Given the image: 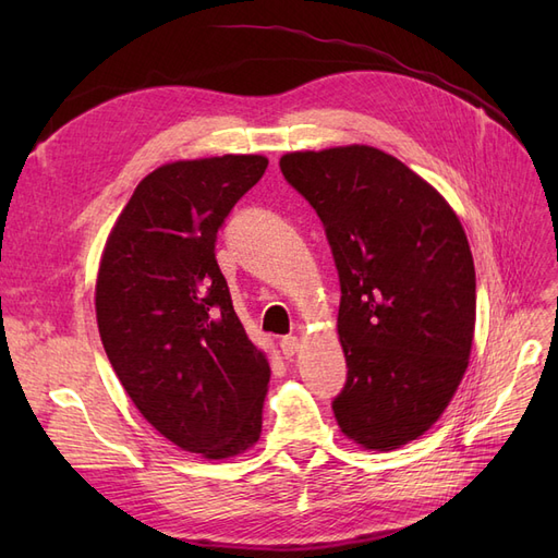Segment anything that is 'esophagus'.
Wrapping results in <instances>:
<instances>
[{
	"label": "esophagus",
	"instance_id": "1",
	"mask_svg": "<svg viewBox=\"0 0 558 558\" xmlns=\"http://www.w3.org/2000/svg\"><path fill=\"white\" fill-rule=\"evenodd\" d=\"M279 347H281V353H283V356H286V359H291V356H295L298 349H300V340H298L295 335H286V337H281Z\"/></svg>",
	"mask_w": 558,
	"mask_h": 558
}]
</instances>
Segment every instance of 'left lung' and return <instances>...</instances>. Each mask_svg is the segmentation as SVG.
I'll list each match as a JSON object with an SVG mask.
<instances>
[{
    "label": "left lung",
    "mask_w": 558,
    "mask_h": 558,
    "mask_svg": "<svg viewBox=\"0 0 558 558\" xmlns=\"http://www.w3.org/2000/svg\"><path fill=\"white\" fill-rule=\"evenodd\" d=\"M279 167L324 223L340 275L349 373L337 424L365 449H398L440 418L468 367L477 295L463 226L430 183L373 146L298 150Z\"/></svg>",
    "instance_id": "obj_1"
}]
</instances>
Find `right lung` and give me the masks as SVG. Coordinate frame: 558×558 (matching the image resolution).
Returning a JSON list of instances; mask_svg holds the SVG:
<instances>
[{"mask_svg": "<svg viewBox=\"0 0 558 558\" xmlns=\"http://www.w3.org/2000/svg\"><path fill=\"white\" fill-rule=\"evenodd\" d=\"M263 156L179 160L134 189L99 263L95 310L113 373L177 447L228 459L258 442L269 365L216 263V234Z\"/></svg>", "mask_w": 558, "mask_h": 558, "instance_id": "1", "label": "right lung"}]
</instances>
